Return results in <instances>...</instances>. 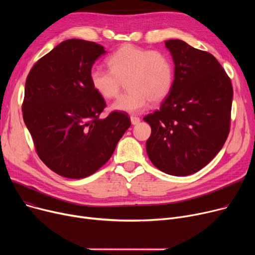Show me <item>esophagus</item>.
I'll return each mask as SVG.
<instances>
[{
    "mask_svg": "<svg viewBox=\"0 0 255 255\" xmlns=\"http://www.w3.org/2000/svg\"><path fill=\"white\" fill-rule=\"evenodd\" d=\"M130 120H131L132 125H137L140 122V119L138 117H135V116H131Z\"/></svg>",
    "mask_w": 255,
    "mask_h": 255,
    "instance_id": "obj_1",
    "label": "esophagus"
}]
</instances>
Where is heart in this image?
<instances>
[{
	"label": "heart",
	"mask_w": 255,
	"mask_h": 255,
	"mask_svg": "<svg viewBox=\"0 0 255 255\" xmlns=\"http://www.w3.org/2000/svg\"><path fill=\"white\" fill-rule=\"evenodd\" d=\"M107 65L110 69L94 67L90 79L94 90L105 99L118 97L126 83L128 91L113 104V110L140 113L150 101H163L172 89L173 66L165 52L125 44L112 53Z\"/></svg>",
	"instance_id": "obj_1"
}]
</instances>
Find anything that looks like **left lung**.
Wrapping results in <instances>:
<instances>
[{
    "mask_svg": "<svg viewBox=\"0 0 255 255\" xmlns=\"http://www.w3.org/2000/svg\"><path fill=\"white\" fill-rule=\"evenodd\" d=\"M175 63L169 95L145 116L151 162L171 176H189L215 157L229 136L233 86L216 58L179 39L165 41Z\"/></svg>",
    "mask_w": 255,
    "mask_h": 255,
    "instance_id": "8db88e82",
    "label": "left lung"
}]
</instances>
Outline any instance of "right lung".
<instances>
[{
	"mask_svg": "<svg viewBox=\"0 0 255 255\" xmlns=\"http://www.w3.org/2000/svg\"><path fill=\"white\" fill-rule=\"evenodd\" d=\"M104 47L82 39H68L33 66L25 80L22 117L36 152L58 175L83 179L112 157L130 127L128 115L112 112L94 90L90 73Z\"/></svg>",
	"mask_w": 255,
	"mask_h": 255,
	"instance_id": "right-lung-1",
	"label": "right lung"
}]
</instances>
